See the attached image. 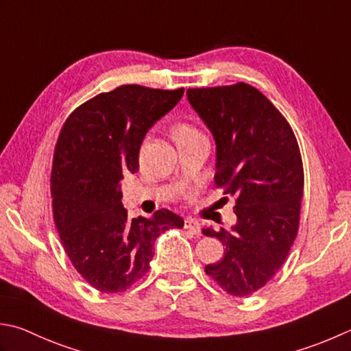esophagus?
Returning <instances> with one entry per match:
<instances>
[{"label":"esophagus","mask_w":351,"mask_h":351,"mask_svg":"<svg viewBox=\"0 0 351 351\" xmlns=\"http://www.w3.org/2000/svg\"><path fill=\"white\" fill-rule=\"evenodd\" d=\"M184 226H185V230H190L191 232H195V234H201V223H199L196 219L187 217L184 221Z\"/></svg>","instance_id":"esophagus-1"}]
</instances>
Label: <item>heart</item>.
Wrapping results in <instances>:
<instances>
[{"mask_svg":"<svg viewBox=\"0 0 351 351\" xmlns=\"http://www.w3.org/2000/svg\"><path fill=\"white\" fill-rule=\"evenodd\" d=\"M197 135H202V134L189 121H180L171 128V136H173L175 143H180L185 138H193V136H197Z\"/></svg>","mask_w":351,"mask_h":351,"instance_id":"1","label":"heart"}]
</instances>
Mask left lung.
Returning <instances> with one entry per match:
<instances>
[{
  "instance_id": "8db88e82",
  "label": "left lung",
  "mask_w": 351,
  "mask_h": 351,
  "mask_svg": "<svg viewBox=\"0 0 351 351\" xmlns=\"http://www.w3.org/2000/svg\"><path fill=\"white\" fill-rule=\"evenodd\" d=\"M187 97L216 140V187L236 199L231 231L202 230L225 246L205 274L232 297H248L276 276L297 237L304 190L298 141L283 114L243 82L190 88Z\"/></svg>"
}]
</instances>
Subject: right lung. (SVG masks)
Returning a JSON list of instances; mask_svg holds the SVG:
<instances>
[{"label": "right lung", "instance_id": "right-lung-1", "mask_svg": "<svg viewBox=\"0 0 351 351\" xmlns=\"http://www.w3.org/2000/svg\"><path fill=\"white\" fill-rule=\"evenodd\" d=\"M182 94L184 88L117 86L75 108L60 129L50 176L53 219L75 271L100 292L138 281L156 237L184 226L166 208L130 221L120 191L123 175L138 170L144 135Z\"/></svg>", "mask_w": 351, "mask_h": 351}]
</instances>
